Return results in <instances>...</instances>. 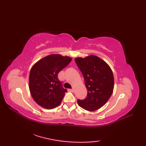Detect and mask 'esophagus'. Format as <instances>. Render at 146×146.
<instances>
[{
    "mask_svg": "<svg viewBox=\"0 0 146 146\" xmlns=\"http://www.w3.org/2000/svg\"><path fill=\"white\" fill-rule=\"evenodd\" d=\"M68 90L69 91V92H74V90L73 89H68Z\"/></svg>",
    "mask_w": 146,
    "mask_h": 146,
    "instance_id": "obj_1",
    "label": "esophagus"
}]
</instances>
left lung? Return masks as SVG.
<instances>
[{"label":"left lung","mask_w":146,"mask_h":146,"mask_svg":"<svg viewBox=\"0 0 146 146\" xmlns=\"http://www.w3.org/2000/svg\"><path fill=\"white\" fill-rule=\"evenodd\" d=\"M75 61L84 77L88 90L86 97L84 100L78 99V104L86 110H97L107 103L113 93L112 71L106 62L97 56L76 58Z\"/></svg>","instance_id":"left-lung-1"}]
</instances>
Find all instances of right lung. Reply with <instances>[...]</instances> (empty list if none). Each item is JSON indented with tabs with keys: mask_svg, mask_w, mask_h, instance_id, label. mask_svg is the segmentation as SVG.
Listing matches in <instances>:
<instances>
[{
	"mask_svg": "<svg viewBox=\"0 0 146 146\" xmlns=\"http://www.w3.org/2000/svg\"><path fill=\"white\" fill-rule=\"evenodd\" d=\"M72 60L69 56L50 54L33 65L30 71L29 87L37 104L46 109H52L60 105L67 92L62 87L58 74Z\"/></svg>",
	"mask_w": 146,
	"mask_h": 146,
	"instance_id": "add662e5",
	"label": "right lung"
}]
</instances>
